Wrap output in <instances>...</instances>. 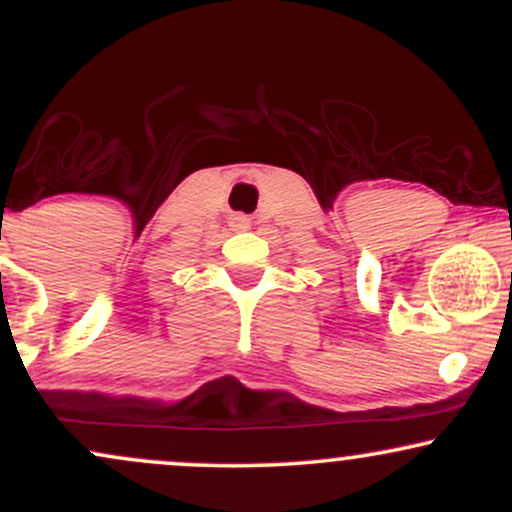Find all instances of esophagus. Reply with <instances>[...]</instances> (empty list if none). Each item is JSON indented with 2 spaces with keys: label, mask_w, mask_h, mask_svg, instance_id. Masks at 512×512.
Listing matches in <instances>:
<instances>
[{
  "label": "esophagus",
  "mask_w": 512,
  "mask_h": 512,
  "mask_svg": "<svg viewBox=\"0 0 512 512\" xmlns=\"http://www.w3.org/2000/svg\"><path fill=\"white\" fill-rule=\"evenodd\" d=\"M231 226H233V231H248L250 219H248V216L238 214V216H233V219H231Z\"/></svg>",
  "instance_id": "34e87169"
}]
</instances>
